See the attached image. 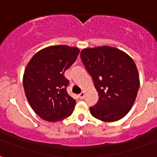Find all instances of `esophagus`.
I'll list each match as a JSON object with an SVG mask.
<instances>
[{
	"label": "esophagus",
	"instance_id": "34e87169",
	"mask_svg": "<svg viewBox=\"0 0 157 157\" xmlns=\"http://www.w3.org/2000/svg\"><path fill=\"white\" fill-rule=\"evenodd\" d=\"M78 96H79V98H81V99H83V98H85V93H84V92H81V94H79Z\"/></svg>",
	"mask_w": 157,
	"mask_h": 157
}]
</instances>
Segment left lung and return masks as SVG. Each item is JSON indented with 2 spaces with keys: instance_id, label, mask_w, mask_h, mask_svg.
Masks as SVG:
<instances>
[{
  "instance_id": "left-lung-1",
  "label": "left lung",
  "mask_w": 157,
  "mask_h": 157,
  "mask_svg": "<svg viewBox=\"0 0 157 157\" xmlns=\"http://www.w3.org/2000/svg\"><path fill=\"white\" fill-rule=\"evenodd\" d=\"M81 59L98 92L90 107L94 117L105 122L121 119L131 109L139 89L136 64L127 54L110 46L86 48Z\"/></svg>"
}]
</instances>
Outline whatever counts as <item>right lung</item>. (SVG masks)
Segmentation results:
<instances>
[{"mask_svg": "<svg viewBox=\"0 0 157 157\" xmlns=\"http://www.w3.org/2000/svg\"><path fill=\"white\" fill-rule=\"evenodd\" d=\"M80 50L67 45H53L38 51L23 74V88L28 103L41 119L50 122L71 116L76 100L67 92V69L76 61Z\"/></svg>", "mask_w": 157, "mask_h": 157, "instance_id": "obj_1", "label": "right lung"}]
</instances>
